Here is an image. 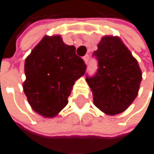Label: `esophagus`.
<instances>
[{"label": "esophagus", "instance_id": "34e87169", "mask_svg": "<svg viewBox=\"0 0 154 154\" xmlns=\"http://www.w3.org/2000/svg\"><path fill=\"white\" fill-rule=\"evenodd\" d=\"M83 59H84V62H85L86 63H88V59H90V56H88V55L87 54V55H85V56L83 57Z\"/></svg>", "mask_w": 154, "mask_h": 154}]
</instances>
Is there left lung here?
<instances>
[{"instance_id":"left-lung-1","label":"left lung","mask_w":154,"mask_h":154,"mask_svg":"<svg viewBox=\"0 0 154 154\" xmlns=\"http://www.w3.org/2000/svg\"><path fill=\"white\" fill-rule=\"evenodd\" d=\"M98 61L96 73L86 80L94 104L103 113L115 116L125 111L137 97L142 79L139 63L117 37L105 36L92 54Z\"/></svg>"}]
</instances>
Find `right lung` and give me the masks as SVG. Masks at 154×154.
I'll return each mask as SVG.
<instances>
[{
    "instance_id": "right-lung-1",
    "label": "right lung",
    "mask_w": 154,
    "mask_h": 154,
    "mask_svg": "<svg viewBox=\"0 0 154 154\" xmlns=\"http://www.w3.org/2000/svg\"><path fill=\"white\" fill-rule=\"evenodd\" d=\"M86 68L75 46L63 43L60 36L44 37L25 62L23 88L32 109L45 117L57 116Z\"/></svg>"
}]
</instances>
